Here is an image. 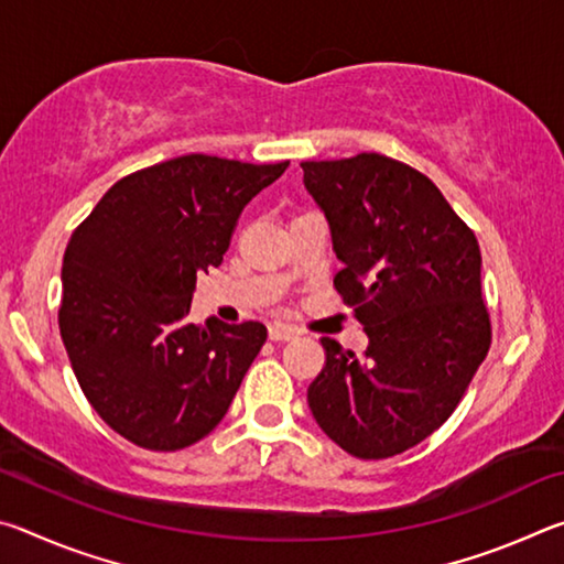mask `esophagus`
Returning <instances> with one entry per match:
<instances>
[{"label": "esophagus", "mask_w": 564, "mask_h": 564, "mask_svg": "<svg viewBox=\"0 0 564 564\" xmlns=\"http://www.w3.org/2000/svg\"><path fill=\"white\" fill-rule=\"evenodd\" d=\"M295 336H299V330H295L293 326H285V323H269V338L271 340H293Z\"/></svg>", "instance_id": "obj_1"}]
</instances>
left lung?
I'll return each mask as SVG.
<instances>
[{
	"instance_id": "1",
	"label": "left lung",
	"mask_w": 564,
	"mask_h": 564,
	"mask_svg": "<svg viewBox=\"0 0 564 564\" xmlns=\"http://www.w3.org/2000/svg\"><path fill=\"white\" fill-rule=\"evenodd\" d=\"M343 269L333 279L368 336L358 358L321 338L326 366L308 388L333 443L383 460L433 435L490 350L480 246L431 178L383 154L303 161Z\"/></svg>"
}]
</instances>
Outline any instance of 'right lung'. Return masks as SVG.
Listing matches in <instances>:
<instances>
[{"mask_svg":"<svg viewBox=\"0 0 564 564\" xmlns=\"http://www.w3.org/2000/svg\"><path fill=\"white\" fill-rule=\"evenodd\" d=\"M281 164L188 154L119 178L76 226L62 265L59 333L84 395L111 431L171 453L221 423L265 343L256 321L188 323L196 275L221 265L243 206Z\"/></svg>","mask_w":564,"mask_h":564,"instance_id":"right-lung-1","label":"right lung"}]
</instances>
